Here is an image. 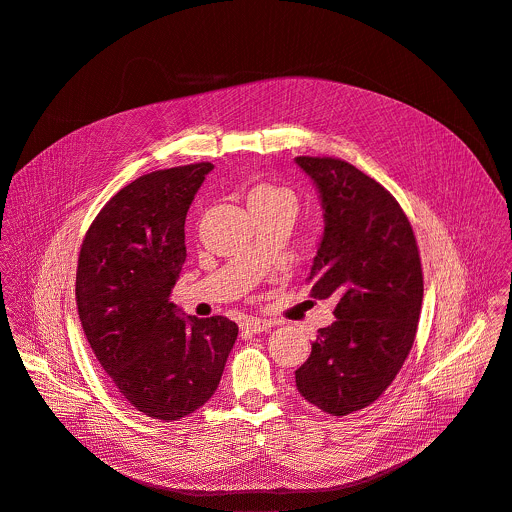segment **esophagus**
Returning <instances> with one entry per match:
<instances>
[{
    "instance_id": "1",
    "label": "esophagus",
    "mask_w": 512,
    "mask_h": 512,
    "mask_svg": "<svg viewBox=\"0 0 512 512\" xmlns=\"http://www.w3.org/2000/svg\"><path fill=\"white\" fill-rule=\"evenodd\" d=\"M242 331H246V333H264V331H268L270 327H272V323L270 321H264V319H246V321H242Z\"/></svg>"
}]
</instances>
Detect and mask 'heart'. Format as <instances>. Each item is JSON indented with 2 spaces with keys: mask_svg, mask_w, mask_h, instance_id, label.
<instances>
[{
  "mask_svg": "<svg viewBox=\"0 0 512 512\" xmlns=\"http://www.w3.org/2000/svg\"><path fill=\"white\" fill-rule=\"evenodd\" d=\"M276 203H288V206L294 208V195L290 189L280 187V185H270V183H260L248 193V206H276Z\"/></svg>",
  "mask_w": 512,
  "mask_h": 512,
  "instance_id": "obj_1",
  "label": "heart"
}]
</instances>
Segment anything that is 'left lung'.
<instances>
[{
  "label": "left lung",
  "mask_w": 512,
  "mask_h": 512,
  "mask_svg": "<svg viewBox=\"0 0 512 512\" xmlns=\"http://www.w3.org/2000/svg\"><path fill=\"white\" fill-rule=\"evenodd\" d=\"M313 177L325 234L311 296L335 300V323L319 329L296 371L300 395L331 416L371 405L412 351L424 298L418 242L397 199L337 157H296Z\"/></svg>",
  "instance_id": "1"
}]
</instances>
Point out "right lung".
Listing matches in <instances>:
<instances>
[{
  "label": "right lung",
  "instance_id": "add662e5",
  "mask_svg": "<svg viewBox=\"0 0 512 512\" xmlns=\"http://www.w3.org/2000/svg\"><path fill=\"white\" fill-rule=\"evenodd\" d=\"M214 169L191 163L125 185L92 220L78 254L76 304L100 367L129 405L173 422L218 389L238 325L177 317L169 300L185 262V216Z\"/></svg>",
  "mask_w": 512,
  "mask_h": 512
}]
</instances>
